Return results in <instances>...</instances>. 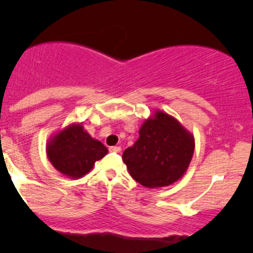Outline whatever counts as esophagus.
Masks as SVG:
<instances>
[{"label": "esophagus", "instance_id": "esophagus-1", "mask_svg": "<svg viewBox=\"0 0 253 253\" xmlns=\"http://www.w3.org/2000/svg\"><path fill=\"white\" fill-rule=\"evenodd\" d=\"M110 152H112V153H120V152H121V148L116 147V145H114V147H110Z\"/></svg>", "mask_w": 253, "mask_h": 253}]
</instances>
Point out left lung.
Returning a JSON list of instances; mask_svg holds the SVG:
<instances>
[{
  "instance_id": "obj_1",
  "label": "left lung",
  "mask_w": 253,
  "mask_h": 253,
  "mask_svg": "<svg viewBox=\"0 0 253 253\" xmlns=\"http://www.w3.org/2000/svg\"><path fill=\"white\" fill-rule=\"evenodd\" d=\"M195 150L193 137L174 117L155 112L139 129V138L122 154L132 177L148 188L174 183L187 170Z\"/></svg>"
}]
</instances>
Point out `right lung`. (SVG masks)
Here are the masks:
<instances>
[{
	"label": "right lung",
	"instance_id": "obj_1",
	"mask_svg": "<svg viewBox=\"0 0 253 253\" xmlns=\"http://www.w3.org/2000/svg\"><path fill=\"white\" fill-rule=\"evenodd\" d=\"M108 154V148L93 139L82 125H72L47 144V157L61 174L72 178L82 177L93 169L95 162Z\"/></svg>",
	"mask_w": 253,
	"mask_h": 253
}]
</instances>
